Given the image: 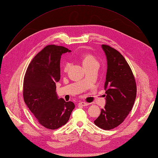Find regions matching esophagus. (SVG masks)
Here are the masks:
<instances>
[{"mask_svg":"<svg viewBox=\"0 0 158 158\" xmlns=\"http://www.w3.org/2000/svg\"><path fill=\"white\" fill-rule=\"evenodd\" d=\"M78 105L81 106H86L89 105V104L87 102H81L78 104Z\"/></svg>","mask_w":158,"mask_h":158,"instance_id":"1","label":"esophagus"}]
</instances>
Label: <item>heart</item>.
Segmentation results:
<instances>
[{"instance_id": "obj_1", "label": "heart", "mask_w": 158, "mask_h": 158, "mask_svg": "<svg viewBox=\"0 0 158 158\" xmlns=\"http://www.w3.org/2000/svg\"><path fill=\"white\" fill-rule=\"evenodd\" d=\"M81 59H82V63L84 67H85V66H90L94 63H98L96 58L93 55L88 53H83L82 54H81ZM69 66H70V63L69 62L67 61L64 62L63 66V70L64 71L67 70Z\"/></svg>"}]
</instances>
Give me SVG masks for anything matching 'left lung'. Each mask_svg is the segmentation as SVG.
I'll return each mask as SVG.
<instances>
[{
	"label": "left lung",
	"mask_w": 158,
	"mask_h": 158,
	"mask_svg": "<svg viewBox=\"0 0 158 158\" xmlns=\"http://www.w3.org/2000/svg\"><path fill=\"white\" fill-rule=\"evenodd\" d=\"M102 48L107 64L104 83L106 105L94 123L101 129L110 130L121 124L131 111L136 97V85L123 56L109 45H102Z\"/></svg>",
	"instance_id": "8db88e82"
}]
</instances>
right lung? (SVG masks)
<instances>
[{
  "mask_svg": "<svg viewBox=\"0 0 158 158\" xmlns=\"http://www.w3.org/2000/svg\"><path fill=\"white\" fill-rule=\"evenodd\" d=\"M67 48L49 45L33 58L23 79L25 103L41 126L51 130L62 127L70 118L75 104L58 98L56 82L60 79V59Z\"/></svg>",
  "mask_w": 158,
  "mask_h": 158,
  "instance_id": "add662e5",
  "label": "right lung"
}]
</instances>
